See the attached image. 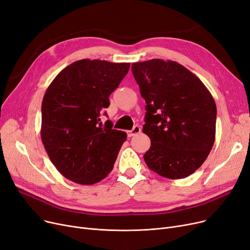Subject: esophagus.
<instances>
[{"instance_id":"34e87169","label":"esophagus","mask_w":250,"mask_h":250,"mask_svg":"<svg viewBox=\"0 0 250 250\" xmlns=\"http://www.w3.org/2000/svg\"><path fill=\"white\" fill-rule=\"evenodd\" d=\"M140 132H141L140 126L136 125V126L133 127L132 130H130V131H128V136L131 137V136H134V135H136V134H138V133H140Z\"/></svg>"}]
</instances>
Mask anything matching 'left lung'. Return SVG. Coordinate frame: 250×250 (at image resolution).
<instances>
[{"label": "left lung", "mask_w": 250, "mask_h": 250, "mask_svg": "<svg viewBox=\"0 0 250 250\" xmlns=\"http://www.w3.org/2000/svg\"><path fill=\"white\" fill-rule=\"evenodd\" d=\"M146 100L142 131L150 138L147 167L169 179H182L207 160L216 137L217 106L200 79L181 64L161 59L132 64Z\"/></svg>", "instance_id": "1"}]
</instances>
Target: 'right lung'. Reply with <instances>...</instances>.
I'll return each mask as SVG.
<instances>
[{"label": "right lung", "instance_id": "right-lung-1", "mask_svg": "<svg viewBox=\"0 0 250 250\" xmlns=\"http://www.w3.org/2000/svg\"><path fill=\"white\" fill-rule=\"evenodd\" d=\"M129 67L83 59L64 68L47 87L42 104V141L67 179L91 185L112 171L127 134L113 129L110 120L103 124L100 117Z\"/></svg>", "mask_w": 250, "mask_h": 250}]
</instances>
